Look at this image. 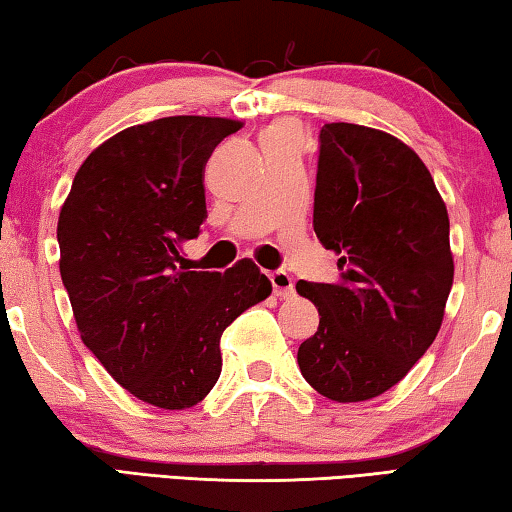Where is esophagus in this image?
Wrapping results in <instances>:
<instances>
[{"mask_svg":"<svg viewBox=\"0 0 512 512\" xmlns=\"http://www.w3.org/2000/svg\"><path fill=\"white\" fill-rule=\"evenodd\" d=\"M268 280L273 284V293L277 298H289L293 293V280L287 271L268 273Z\"/></svg>","mask_w":512,"mask_h":512,"instance_id":"34e87169","label":"esophagus"}]
</instances>
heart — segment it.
Here are the masks:
<instances>
[{
    "label": "heart",
    "instance_id": "obj_1",
    "mask_svg": "<svg viewBox=\"0 0 512 512\" xmlns=\"http://www.w3.org/2000/svg\"><path fill=\"white\" fill-rule=\"evenodd\" d=\"M266 137H277V140H296L298 126L289 124V121H280V124L268 128V131L264 133V140H266Z\"/></svg>",
    "mask_w": 512,
    "mask_h": 512
}]
</instances>
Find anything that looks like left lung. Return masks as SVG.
<instances>
[{"label":"left lung","instance_id":"1","mask_svg":"<svg viewBox=\"0 0 512 512\" xmlns=\"http://www.w3.org/2000/svg\"><path fill=\"white\" fill-rule=\"evenodd\" d=\"M314 232L339 255V280H300L318 332L298 348L311 388L334 402L372 400L406 377L443 325L454 282L449 216L429 169L397 137L325 124Z\"/></svg>","mask_w":512,"mask_h":512}]
</instances>
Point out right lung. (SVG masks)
I'll use <instances>...</instances> for the list:
<instances>
[{
	"label": "right lung",
	"mask_w": 512,
	"mask_h": 512,
	"mask_svg": "<svg viewBox=\"0 0 512 512\" xmlns=\"http://www.w3.org/2000/svg\"><path fill=\"white\" fill-rule=\"evenodd\" d=\"M241 121L164 117L97 146L60 207V277L83 343L146 404L189 409L221 375V334L271 296L253 262L189 271L207 219L205 164Z\"/></svg>",
	"instance_id": "1"
}]
</instances>
